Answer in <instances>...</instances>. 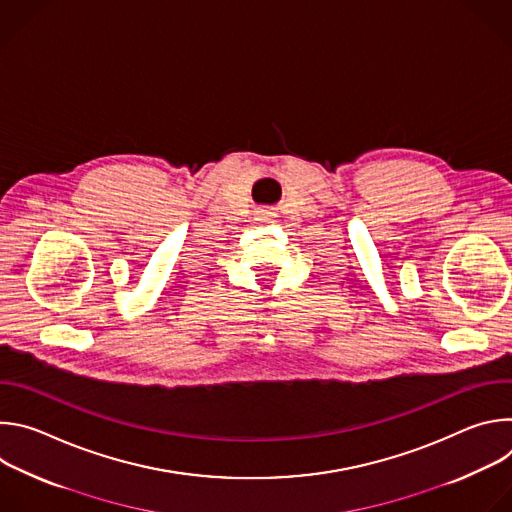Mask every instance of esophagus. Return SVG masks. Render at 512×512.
Returning <instances> with one entry per match:
<instances>
[{"instance_id":"obj_1","label":"esophagus","mask_w":512,"mask_h":512,"mask_svg":"<svg viewBox=\"0 0 512 512\" xmlns=\"http://www.w3.org/2000/svg\"><path fill=\"white\" fill-rule=\"evenodd\" d=\"M257 216H259V221H263V223H273L275 221V214H271V212H259Z\"/></svg>"}]
</instances>
